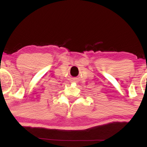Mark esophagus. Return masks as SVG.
Listing matches in <instances>:
<instances>
[{"label":"esophagus","instance_id":"esophagus-1","mask_svg":"<svg viewBox=\"0 0 147 147\" xmlns=\"http://www.w3.org/2000/svg\"><path fill=\"white\" fill-rule=\"evenodd\" d=\"M73 82H77V80H76V79H74Z\"/></svg>","mask_w":147,"mask_h":147}]
</instances>
